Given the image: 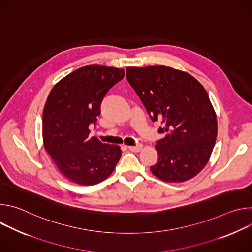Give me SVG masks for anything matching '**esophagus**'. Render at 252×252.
Masks as SVG:
<instances>
[{
    "label": "esophagus",
    "mask_w": 252,
    "mask_h": 252,
    "mask_svg": "<svg viewBox=\"0 0 252 252\" xmlns=\"http://www.w3.org/2000/svg\"><path fill=\"white\" fill-rule=\"evenodd\" d=\"M141 149H142V145H141V143H139V145H136V146H133V147H128V150H129L130 152H134V153L139 152Z\"/></svg>",
    "instance_id": "obj_1"
}]
</instances>
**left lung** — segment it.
Segmentation results:
<instances>
[{"label": "left lung", "instance_id": "8db88e82", "mask_svg": "<svg viewBox=\"0 0 252 252\" xmlns=\"http://www.w3.org/2000/svg\"><path fill=\"white\" fill-rule=\"evenodd\" d=\"M126 80L155 122H160L152 172L166 183H183L207 163L218 121L204 88L189 74L169 66L126 67Z\"/></svg>", "mask_w": 252, "mask_h": 252}]
</instances>
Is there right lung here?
<instances>
[{
    "label": "right lung",
    "mask_w": 252,
    "mask_h": 252,
    "mask_svg": "<svg viewBox=\"0 0 252 252\" xmlns=\"http://www.w3.org/2000/svg\"><path fill=\"white\" fill-rule=\"evenodd\" d=\"M124 77V68L86 65L61 80L48 96L43 113L44 147L73 183H101L121 158L120 147L90 138L89 126L95 125L104 95Z\"/></svg>",
    "instance_id": "right-lung-1"
}]
</instances>
